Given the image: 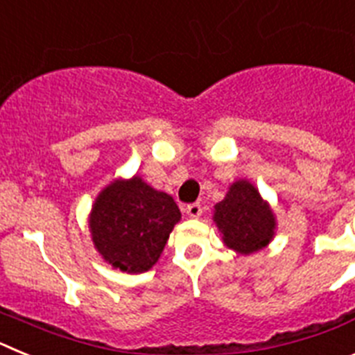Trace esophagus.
<instances>
[{"label":"esophagus","mask_w":355,"mask_h":355,"mask_svg":"<svg viewBox=\"0 0 355 355\" xmlns=\"http://www.w3.org/2000/svg\"><path fill=\"white\" fill-rule=\"evenodd\" d=\"M187 213L192 218H197V216H200V213H202V206L199 205V202H192V205L187 206Z\"/></svg>","instance_id":"1"}]
</instances>
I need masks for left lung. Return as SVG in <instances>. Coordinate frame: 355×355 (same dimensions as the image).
Instances as JSON below:
<instances>
[{
    "label": "left lung",
    "mask_w": 355,
    "mask_h": 355,
    "mask_svg": "<svg viewBox=\"0 0 355 355\" xmlns=\"http://www.w3.org/2000/svg\"><path fill=\"white\" fill-rule=\"evenodd\" d=\"M215 222L227 247L240 254L263 249L274 236V215L249 181L229 188L225 199L215 206Z\"/></svg>",
    "instance_id": "1"
}]
</instances>
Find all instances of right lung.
<instances>
[{
    "mask_svg": "<svg viewBox=\"0 0 355 355\" xmlns=\"http://www.w3.org/2000/svg\"><path fill=\"white\" fill-rule=\"evenodd\" d=\"M181 211L171 196L140 178L105 188L90 215V231L103 258L122 272L140 274L158 261Z\"/></svg>",
    "mask_w": 355,
    "mask_h": 355,
    "instance_id": "1",
    "label": "right lung"
}]
</instances>
